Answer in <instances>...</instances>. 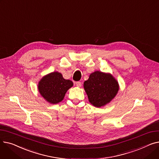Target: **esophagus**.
<instances>
[{"mask_svg":"<svg viewBox=\"0 0 159 159\" xmlns=\"http://www.w3.org/2000/svg\"><path fill=\"white\" fill-rule=\"evenodd\" d=\"M75 84H76V86H77V87H80V86H82V83H81V82H80V81L76 82V83H75Z\"/></svg>","mask_w":159,"mask_h":159,"instance_id":"esophagus-1","label":"esophagus"}]
</instances>
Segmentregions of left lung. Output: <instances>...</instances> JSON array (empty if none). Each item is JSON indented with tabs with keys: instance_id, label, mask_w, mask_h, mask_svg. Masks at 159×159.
Returning <instances> with one entry per match:
<instances>
[{
	"instance_id": "obj_1",
	"label": "left lung",
	"mask_w": 159,
	"mask_h": 159,
	"mask_svg": "<svg viewBox=\"0 0 159 159\" xmlns=\"http://www.w3.org/2000/svg\"><path fill=\"white\" fill-rule=\"evenodd\" d=\"M89 102L97 107L111 102L119 89V83L110 73L96 71L84 82Z\"/></svg>"
}]
</instances>
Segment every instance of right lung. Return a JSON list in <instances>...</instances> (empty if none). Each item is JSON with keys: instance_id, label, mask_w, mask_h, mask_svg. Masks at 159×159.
<instances>
[{"instance_id": "obj_1", "label": "right lung", "mask_w": 159, "mask_h": 159, "mask_svg": "<svg viewBox=\"0 0 159 159\" xmlns=\"http://www.w3.org/2000/svg\"><path fill=\"white\" fill-rule=\"evenodd\" d=\"M73 85L72 81L64 79L61 73L55 71L42 78L39 82L38 89L48 102L55 104L62 101L67 91Z\"/></svg>"}]
</instances>
